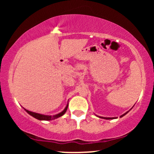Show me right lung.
<instances>
[{"label":"right lung","mask_w":154,"mask_h":154,"mask_svg":"<svg viewBox=\"0 0 154 154\" xmlns=\"http://www.w3.org/2000/svg\"><path fill=\"white\" fill-rule=\"evenodd\" d=\"M26 112L28 113V114H30L31 116H32L33 117H35V119H39V120H46V121H50V120H53V119H57V118L60 117V116H63V114H65V112H66V110H67V107L65 108V109L63 110L62 112L59 113V114H56V115H54V116H49V115H43V114H38V113H35V112H32V111H29L28 110H26L25 109Z\"/></svg>","instance_id":"right-lung-1"}]
</instances>
